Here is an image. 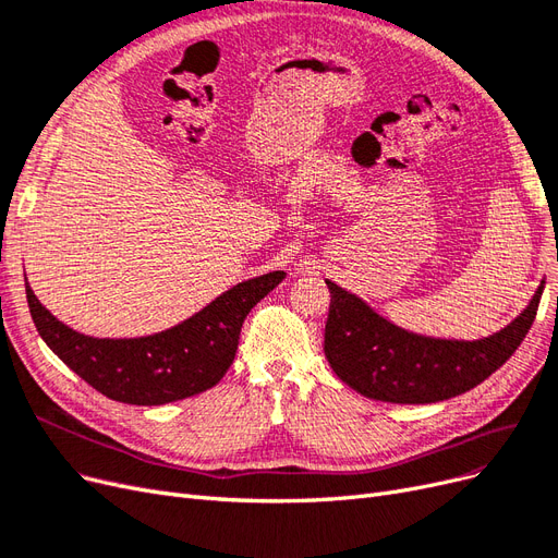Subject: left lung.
Instances as JSON below:
<instances>
[{"label":"left lung","mask_w":558,"mask_h":558,"mask_svg":"<svg viewBox=\"0 0 558 558\" xmlns=\"http://www.w3.org/2000/svg\"><path fill=\"white\" fill-rule=\"evenodd\" d=\"M327 287L325 354L340 380L375 401L436 403L477 387L508 362L533 325L545 280L519 317L482 340L410 333L336 282L327 280Z\"/></svg>","instance_id":"obj_1"}]
</instances>
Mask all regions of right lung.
I'll return each instance as SVG.
<instances>
[{
  "mask_svg": "<svg viewBox=\"0 0 558 558\" xmlns=\"http://www.w3.org/2000/svg\"><path fill=\"white\" fill-rule=\"evenodd\" d=\"M282 271L239 282L204 311L155 336L93 338L46 311L25 278L29 313L46 345L83 380L120 403L161 405L196 397L222 380L236 356L243 319L280 284Z\"/></svg>",
  "mask_w": 558,
  "mask_h": 558,
  "instance_id": "1",
  "label": "right lung"
}]
</instances>
